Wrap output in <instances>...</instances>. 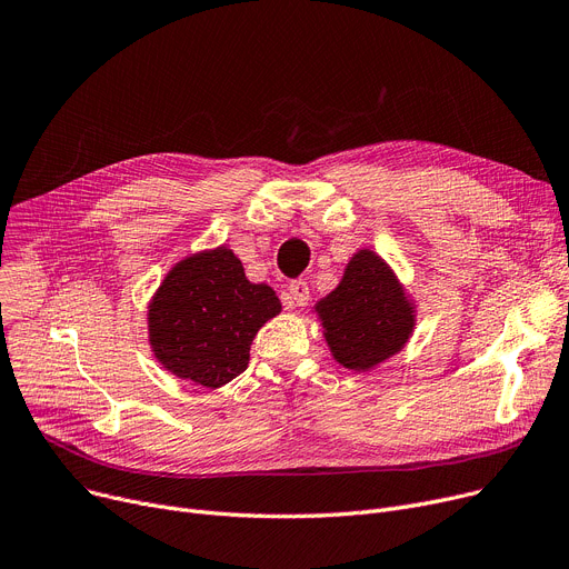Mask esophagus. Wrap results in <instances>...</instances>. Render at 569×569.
<instances>
[{"mask_svg": "<svg viewBox=\"0 0 569 569\" xmlns=\"http://www.w3.org/2000/svg\"><path fill=\"white\" fill-rule=\"evenodd\" d=\"M286 299H288V307H307L309 301V283L305 279H295L288 283L286 290Z\"/></svg>", "mask_w": 569, "mask_h": 569, "instance_id": "34e87169", "label": "esophagus"}]
</instances>
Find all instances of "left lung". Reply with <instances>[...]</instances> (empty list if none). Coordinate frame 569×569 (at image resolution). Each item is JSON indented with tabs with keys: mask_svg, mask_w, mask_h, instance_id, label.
Listing matches in <instances>:
<instances>
[{
	"mask_svg": "<svg viewBox=\"0 0 569 569\" xmlns=\"http://www.w3.org/2000/svg\"><path fill=\"white\" fill-rule=\"evenodd\" d=\"M333 359L370 370L402 350L413 329V305L389 264L370 249L348 262L338 288L316 305Z\"/></svg>",
	"mask_w": 569,
	"mask_h": 569,
	"instance_id": "obj_1",
	"label": "left lung"
}]
</instances>
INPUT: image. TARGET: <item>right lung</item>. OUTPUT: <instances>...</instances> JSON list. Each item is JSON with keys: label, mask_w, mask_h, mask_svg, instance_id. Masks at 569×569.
Here are the masks:
<instances>
[{"label": "right lung", "mask_w": 569, "mask_h": 569, "mask_svg": "<svg viewBox=\"0 0 569 569\" xmlns=\"http://www.w3.org/2000/svg\"><path fill=\"white\" fill-rule=\"evenodd\" d=\"M281 313L277 292L244 277L226 247L180 260L148 307V336L158 361L180 380L208 389L247 370L258 329Z\"/></svg>", "instance_id": "add662e5"}]
</instances>
